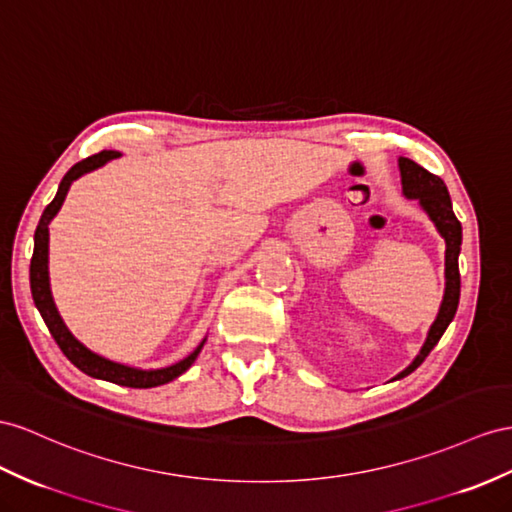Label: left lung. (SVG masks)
Masks as SVG:
<instances>
[{
	"mask_svg": "<svg viewBox=\"0 0 512 512\" xmlns=\"http://www.w3.org/2000/svg\"><path fill=\"white\" fill-rule=\"evenodd\" d=\"M398 166H400L404 196L406 199L419 201V205H422V209L430 216V220L435 222L437 231L445 240V294H443V303L437 313V320L432 322L422 350H419V355L415 357V361L409 365V368L402 370L396 376V381L398 378L409 376L413 370H417L419 365L424 363V359L430 355V350L439 344L441 335L454 320V313L458 309V298H461L458 253H461V240H463L461 222H458V218L454 216L450 194H448V188H445V183L441 181V177L428 173L426 168L415 164L413 160H409V157H400Z\"/></svg>",
	"mask_w": 512,
	"mask_h": 512,
	"instance_id": "8db88e82",
	"label": "left lung"
}]
</instances>
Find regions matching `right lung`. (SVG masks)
I'll return each instance as SVG.
<instances>
[{"instance_id":"obj_1","label":"right lung","mask_w":512,"mask_h":512,"mask_svg":"<svg viewBox=\"0 0 512 512\" xmlns=\"http://www.w3.org/2000/svg\"><path fill=\"white\" fill-rule=\"evenodd\" d=\"M119 155H121L119 151H101L97 155H90V157H86V160L77 162L69 170V173L62 177L54 201L45 207L41 222H38L36 233H34V255L30 261V287H32L34 305L38 311H41L49 333L54 335L56 344L64 352V357H67L75 365V368H80L84 374L93 376V378H101V381H110V383L123 385V387H134V389H149V387H157V385H166L173 381V378L186 372L194 363V359L199 357L205 339L190 352L186 359H181L175 365H168V368H162V370L129 368V365L116 363V361H110L106 357L97 355V352L88 350L80 342V339L73 337V333L67 329V324H64V320L60 318V313L54 303V296H51V287H49V266H47L49 257L47 255H49V222H51V218L58 214V209L64 203V196H67L71 183L77 177L90 173V170H95L110 160H116Z\"/></svg>"}]
</instances>
